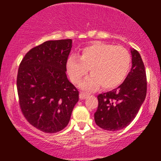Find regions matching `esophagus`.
Segmentation results:
<instances>
[{
    "mask_svg": "<svg viewBox=\"0 0 161 161\" xmlns=\"http://www.w3.org/2000/svg\"><path fill=\"white\" fill-rule=\"evenodd\" d=\"M87 97H88V94L85 93V92H80V93H79V98H80L81 100H82V99L86 98Z\"/></svg>",
    "mask_w": 161,
    "mask_h": 161,
    "instance_id": "34e87169",
    "label": "esophagus"
}]
</instances>
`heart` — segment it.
<instances>
[{"instance_id":"1","label":"heart","mask_w":161,"mask_h":161,"mask_svg":"<svg viewBox=\"0 0 161 161\" xmlns=\"http://www.w3.org/2000/svg\"><path fill=\"white\" fill-rule=\"evenodd\" d=\"M129 50L121 46L94 42L81 51L80 56L71 55L66 68L71 80L78 83L90 71L91 75L82 81L80 87L86 90H111L121 85L131 68Z\"/></svg>"}]
</instances>
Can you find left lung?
<instances>
[{"instance_id":"obj_1","label":"left lung","mask_w":161,"mask_h":161,"mask_svg":"<svg viewBox=\"0 0 161 161\" xmlns=\"http://www.w3.org/2000/svg\"><path fill=\"white\" fill-rule=\"evenodd\" d=\"M131 71L118 88L99 94L94 120L99 127L118 131L129 125L136 118L146 98L147 90L145 66L140 54L132 49Z\"/></svg>"}]
</instances>
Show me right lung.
I'll use <instances>...</instances> for the list:
<instances>
[{
  "instance_id": "1",
  "label": "right lung",
  "mask_w": 161,
  "mask_h": 161,
  "mask_svg": "<svg viewBox=\"0 0 161 161\" xmlns=\"http://www.w3.org/2000/svg\"><path fill=\"white\" fill-rule=\"evenodd\" d=\"M71 43V39L44 42L27 52L19 64L21 111L30 124L43 132L64 129L79 100V91L65 72Z\"/></svg>"
}]
</instances>
